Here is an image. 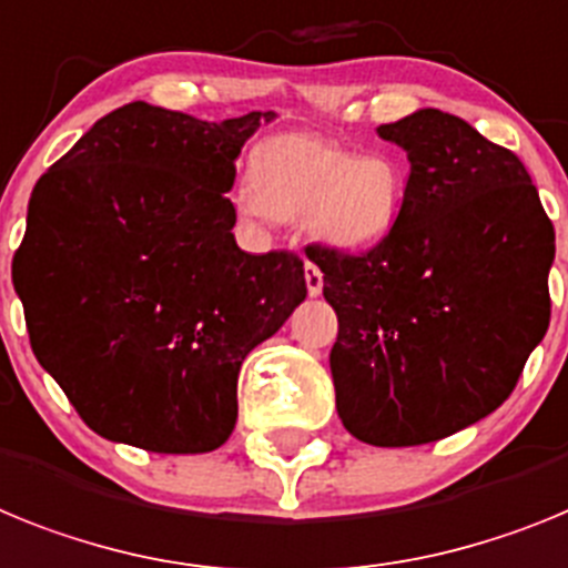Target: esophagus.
<instances>
[{
    "instance_id": "34e87169",
    "label": "esophagus",
    "mask_w": 568,
    "mask_h": 568,
    "mask_svg": "<svg viewBox=\"0 0 568 568\" xmlns=\"http://www.w3.org/2000/svg\"><path fill=\"white\" fill-rule=\"evenodd\" d=\"M305 288H308L312 297H317L320 291H323V271L314 263H305Z\"/></svg>"
}]
</instances>
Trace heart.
<instances>
[{
    "instance_id": "1",
    "label": "heart",
    "mask_w": 568,
    "mask_h": 568,
    "mask_svg": "<svg viewBox=\"0 0 568 568\" xmlns=\"http://www.w3.org/2000/svg\"><path fill=\"white\" fill-rule=\"evenodd\" d=\"M251 189L236 205L248 216L303 220L317 243L366 251L394 234L408 196V176L392 154H354L314 134L263 140L248 160Z\"/></svg>"
}]
</instances>
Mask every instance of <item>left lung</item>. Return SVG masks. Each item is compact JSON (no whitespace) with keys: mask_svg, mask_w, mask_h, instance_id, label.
<instances>
[{"mask_svg":"<svg viewBox=\"0 0 568 568\" xmlns=\"http://www.w3.org/2000/svg\"><path fill=\"white\" fill-rule=\"evenodd\" d=\"M377 134L412 162L394 234L363 254H305L337 312L343 426L372 446H423L515 392L549 328L555 229L526 165L460 116L423 108Z\"/></svg>","mask_w":568,"mask_h":568,"instance_id":"obj_1","label":"left lung"}]
</instances>
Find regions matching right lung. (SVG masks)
I'll return each mask as SVG.
<instances>
[{
	"label": "right lung",
	"mask_w": 568,
	"mask_h": 568,
	"mask_svg": "<svg viewBox=\"0 0 568 568\" xmlns=\"http://www.w3.org/2000/svg\"><path fill=\"white\" fill-rule=\"evenodd\" d=\"M271 116L131 102L39 176L13 288L39 366L105 440L223 446L243 359L305 300L297 254H245L231 234L234 160Z\"/></svg>",
	"instance_id": "right-lung-1"
}]
</instances>
